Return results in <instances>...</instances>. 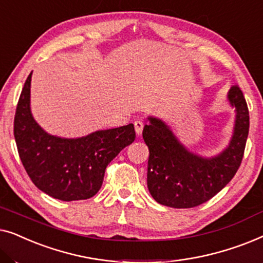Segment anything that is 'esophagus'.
<instances>
[{
    "label": "esophagus",
    "instance_id": "1",
    "mask_svg": "<svg viewBox=\"0 0 263 263\" xmlns=\"http://www.w3.org/2000/svg\"><path fill=\"white\" fill-rule=\"evenodd\" d=\"M143 122H141V121H135L134 122V128H135V132H136V134L138 135H141V133H142V129H143Z\"/></svg>",
    "mask_w": 263,
    "mask_h": 263
}]
</instances>
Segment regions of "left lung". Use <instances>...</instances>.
Returning <instances> with one entry per match:
<instances>
[{
  "instance_id": "1",
  "label": "left lung",
  "mask_w": 263,
  "mask_h": 263,
  "mask_svg": "<svg viewBox=\"0 0 263 263\" xmlns=\"http://www.w3.org/2000/svg\"><path fill=\"white\" fill-rule=\"evenodd\" d=\"M228 98L236 107L235 132L228 148L214 158L207 159L186 151L164 122L148 118L142 132L149 151L147 185L157 202L172 208L200 206L236 175L249 133V110L238 85L230 88Z\"/></svg>"
}]
</instances>
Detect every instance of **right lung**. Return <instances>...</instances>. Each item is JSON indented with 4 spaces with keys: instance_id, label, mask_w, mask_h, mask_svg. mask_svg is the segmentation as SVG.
Here are the masks:
<instances>
[{
    "instance_id": "obj_1",
    "label": "right lung",
    "mask_w": 263,
    "mask_h": 263,
    "mask_svg": "<svg viewBox=\"0 0 263 263\" xmlns=\"http://www.w3.org/2000/svg\"><path fill=\"white\" fill-rule=\"evenodd\" d=\"M31 77L32 73L14 117V138L25 170L34 185L53 199L75 201L95 196L110 161L135 140L134 125L98 130L79 139L49 135L32 117Z\"/></svg>"
}]
</instances>
